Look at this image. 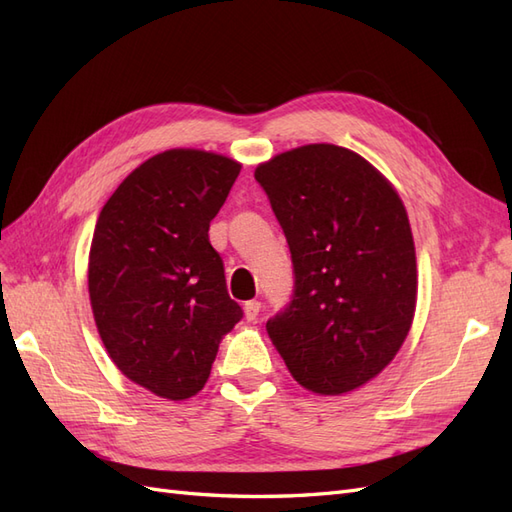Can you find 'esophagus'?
I'll return each mask as SVG.
<instances>
[{
  "label": "esophagus",
  "instance_id": "esophagus-1",
  "mask_svg": "<svg viewBox=\"0 0 512 512\" xmlns=\"http://www.w3.org/2000/svg\"><path fill=\"white\" fill-rule=\"evenodd\" d=\"M259 311H261V302H259V300H248V302H244V317H246L248 321L257 319Z\"/></svg>",
  "mask_w": 512,
  "mask_h": 512
}]
</instances>
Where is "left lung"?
I'll return each instance as SVG.
<instances>
[{
	"instance_id": "left-lung-1",
	"label": "left lung",
	"mask_w": 512,
	"mask_h": 512,
	"mask_svg": "<svg viewBox=\"0 0 512 512\" xmlns=\"http://www.w3.org/2000/svg\"><path fill=\"white\" fill-rule=\"evenodd\" d=\"M294 264V294L266 330L296 382L315 394L367 384L397 356L416 311V251L392 184L332 143L255 169Z\"/></svg>"
}]
</instances>
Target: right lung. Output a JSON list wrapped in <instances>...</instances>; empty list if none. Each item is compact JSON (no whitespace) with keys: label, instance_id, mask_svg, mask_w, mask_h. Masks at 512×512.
Returning <instances> with one entry per match:
<instances>
[{"label":"right lung","instance_id":"add662e5","mask_svg":"<svg viewBox=\"0 0 512 512\" xmlns=\"http://www.w3.org/2000/svg\"><path fill=\"white\" fill-rule=\"evenodd\" d=\"M240 169L221 154L167 150L100 210L87 268L98 334L115 367L156 397L206 386L218 343L242 319L208 238Z\"/></svg>","mask_w":512,"mask_h":512}]
</instances>
